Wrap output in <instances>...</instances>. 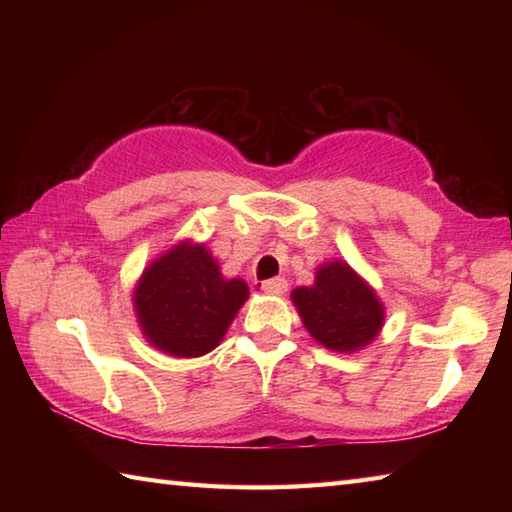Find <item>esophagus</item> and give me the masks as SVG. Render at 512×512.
Instances as JSON below:
<instances>
[{
  "label": "esophagus",
  "instance_id": "esophagus-1",
  "mask_svg": "<svg viewBox=\"0 0 512 512\" xmlns=\"http://www.w3.org/2000/svg\"><path fill=\"white\" fill-rule=\"evenodd\" d=\"M262 290L266 295H284L288 290V281L284 277H273V279H266L262 281Z\"/></svg>",
  "mask_w": 512,
  "mask_h": 512
}]
</instances>
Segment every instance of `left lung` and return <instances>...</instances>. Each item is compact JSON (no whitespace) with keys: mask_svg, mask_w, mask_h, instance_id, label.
<instances>
[{"mask_svg":"<svg viewBox=\"0 0 512 512\" xmlns=\"http://www.w3.org/2000/svg\"><path fill=\"white\" fill-rule=\"evenodd\" d=\"M292 301L306 330L328 350H361L383 328L380 301L343 262L321 266L314 286L297 288Z\"/></svg>","mask_w":512,"mask_h":512,"instance_id":"obj_1","label":"left lung"}]
</instances>
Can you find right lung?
<instances>
[{"mask_svg": "<svg viewBox=\"0 0 512 512\" xmlns=\"http://www.w3.org/2000/svg\"><path fill=\"white\" fill-rule=\"evenodd\" d=\"M246 299L244 281L224 279L209 250L189 242L151 264L134 292L149 343L182 358L211 352Z\"/></svg>", "mask_w": 512, "mask_h": 512, "instance_id": "1", "label": "right lung"}]
</instances>
